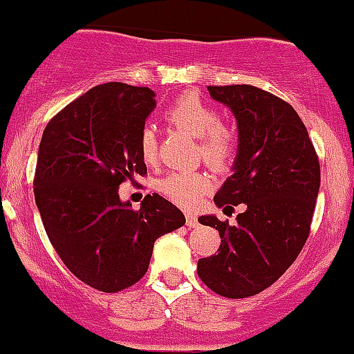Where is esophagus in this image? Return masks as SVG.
<instances>
[{"mask_svg": "<svg viewBox=\"0 0 354 354\" xmlns=\"http://www.w3.org/2000/svg\"><path fill=\"white\" fill-rule=\"evenodd\" d=\"M185 223H187V227H198L199 222H198V216L192 215V213H185Z\"/></svg>", "mask_w": 354, "mask_h": 354, "instance_id": "obj_1", "label": "esophagus"}]
</instances>
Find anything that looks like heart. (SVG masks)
<instances>
[{"label": "heart", "instance_id": "obj_1", "mask_svg": "<svg viewBox=\"0 0 354 354\" xmlns=\"http://www.w3.org/2000/svg\"><path fill=\"white\" fill-rule=\"evenodd\" d=\"M165 118L191 138L198 139L203 162L213 169H225L236 149L234 136L222 125L220 113L196 94L177 97L167 110ZM139 153L146 163H153L158 156V139L151 127L142 129L139 136ZM212 182L198 172H174L160 180L162 194L184 208H192L209 191Z\"/></svg>", "mask_w": 354, "mask_h": 354}]
</instances>
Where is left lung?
<instances>
[{"label":"left lung","mask_w":354,"mask_h":354,"mask_svg":"<svg viewBox=\"0 0 354 354\" xmlns=\"http://www.w3.org/2000/svg\"><path fill=\"white\" fill-rule=\"evenodd\" d=\"M237 122L232 176L215 194L218 208L246 205L237 222L215 215L199 223L218 230V253L198 261L213 292L232 299L270 288L296 260L310 234L320 189V163L299 115L281 97L254 86H209Z\"/></svg>","instance_id":"obj_1"}]
</instances>
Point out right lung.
Instances as JSON below:
<instances>
[{
    "mask_svg": "<svg viewBox=\"0 0 354 354\" xmlns=\"http://www.w3.org/2000/svg\"><path fill=\"white\" fill-rule=\"evenodd\" d=\"M155 96L149 87L101 84L51 118L41 138L34 198L44 230L66 268L97 291L134 286L155 241L185 223L160 194L138 212L118 194L122 182L146 174L139 136Z\"/></svg>",
    "mask_w": 354,
    "mask_h": 354,
    "instance_id": "1",
    "label": "right lung"
}]
</instances>
